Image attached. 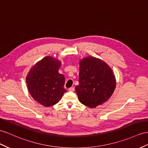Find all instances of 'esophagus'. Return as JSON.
<instances>
[{"mask_svg": "<svg viewBox=\"0 0 148 148\" xmlns=\"http://www.w3.org/2000/svg\"><path fill=\"white\" fill-rule=\"evenodd\" d=\"M69 91H75V88L74 87H71L69 89Z\"/></svg>", "mask_w": 148, "mask_h": 148, "instance_id": "1", "label": "esophagus"}]
</instances>
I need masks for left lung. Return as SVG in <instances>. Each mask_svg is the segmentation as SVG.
Segmentation results:
<instances>
[{"instance_id":"obj_1","label":"left lung","mask_w":148,"mask_h":148,"mask_svg":"<svg viewBox=\"0 0 148 148\" xmlns=\"http://www.w3.org/2000/svg\"><path fill=\"white\" fill-rule=\"evenodd\" d=\"M78 82L75 91L79 101L90 108L106 102L116 88L113 70L105 62L93 57H88L79 62Z\"/></svg>"}]
</instances>
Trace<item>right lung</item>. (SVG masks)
<instances>
[{
    "label": "right lung",
    "instance_id": "obj_1",
    "mask_svg": "<svg viewBox=\"0 0 148 148\" xmlns=\"http://www.w3.org/2000/svg\"><path fill=\"white\" fill-rule=\"evenodd\" d=\"M61 62L46 57L34 65L26 77L27 88L35 101L43 106H53L64 93L65 77L58 73Z\"/></svg>",
    "mask_w": 148,
    "mask_h": 148
}]
</instances>
